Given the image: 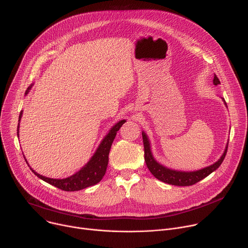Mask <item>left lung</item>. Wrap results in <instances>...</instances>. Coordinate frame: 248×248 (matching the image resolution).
I'll use <instances>...</instances> for the list:
<instances>
[{
  "mask_svg": "<svg viewBox=\"0 0 248 248\" xmlns=\"http://www.w3.org/2000/svg\"><path fill=\"white\" fill-rule=\"evenodd\" d=\"M213 83H214V85H218L221 83L219 78H217V76L214 77ZM223 101L225 102L224 99H223ZM225 104H226V102H225ZM142 139H143V145H144V159L146 162V166L149 169V170L151 171V173L155 176L156 179H158L159 181H161L163 183L172 185V186H192V185L200 182L201 180L205 179L206 176H208L211 172L216 170L221 166V164L223 163V161L226 157L227 151H228V144H227L224 154L213 165H211V166L206 167L201 170H194V171H182V170H175L168 169L167 167H164L163 165L159 164L154 159V157L152 155L149 139L144 131H142Z\"/></svg>",
  "mask_w": 248,
  "mask_h": 248,
  "instance_id": "left-lung-1",
  "label": "left lung"
}]
</instances>
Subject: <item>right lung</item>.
<instances>
[{"instance_id": "obj_1", "label": "right lung", "mask_w": 248, "mask_h": 248, "mask_svg": "<svg viewBox=\"0 0 248 248\" xmlns=\"http://www.w3.org/2000/svg\"><path fill=\"white\" fill-rule=\"evenodd\" d=\"M33 84H31L27 90L25 91V95L28 94L29 90L31 89ZM22 116V111L19 114L18 122H20ZM125 120L120 121L117 123L109 131V133L105 136V138L102 140V142L100 143L99 147L97 148L96 152L94 155L91 157L89 162L78 172L75 174L68 176L66 179H50L46 178L44 175H41L37 173L33 169L30 168L32 172H34L35 175H37L39 179L43 180L44 182L62 189L64 191H78L81 190L83 188L92 186L96 184H98L102 179L106 172V170H107L108 167V162H109V153L110 149L112 146L113 141L116 137L117 131L122 127V125L125 123ZM19 128V124L17 125V136H18V129ZM26 161V159H25ZM27 163V162H26Z\"/></svg>"}]
</instances>
